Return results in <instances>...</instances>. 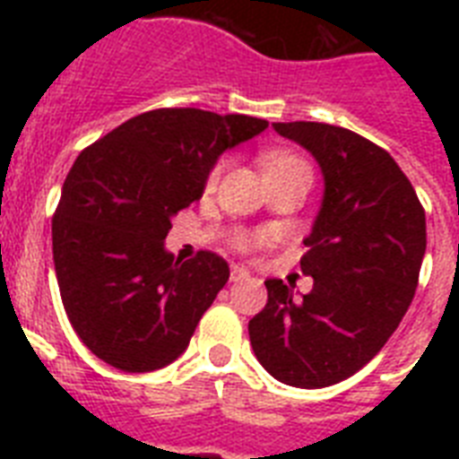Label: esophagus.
<instances>
[{
  "label": "esophagus",
  "instance_id": "esophagus-1",
  "mask_svg": "<svg viewBox=\"0 0 459 459\" xmlns=\"http://www.w3.org/2000/svg\"><path fill=\"white\" fill-rule=\"evenodd\" d=\"M247 279H250V272H247L245 266H238V264L230 266V281H233V283H238V281H247Z\"/></svg>",
  "mask_w": 459,
  "mask_h": 459
}]
</instances>
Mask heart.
Returning <instances> with one entry per match:
<instances>
[{"label":"heart","mask_w":459,"mask_h":459,"mask_svg":"<svg viewBox=\"0 0 459 459\" xmlns=\"http://www.w3.org/2000/svg\"><path fill=\"white\" fill-rule=\"evenodd\" d=\"M288 166H307L305 159L300 154H293V152H264L262 154V171L264 173H272V171H279V169H288ZM223 171V161H216L212 166V171H209V178H207V186H214L219 176ZM269 240V233L266 230H236L233 236H230V245L240 252H250L259 245H264Z\"/></svg>","instance_id":"heart-1"}]
</instances>
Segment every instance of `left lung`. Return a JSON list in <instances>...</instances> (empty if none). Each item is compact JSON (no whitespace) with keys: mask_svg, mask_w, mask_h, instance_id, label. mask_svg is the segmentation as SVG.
<instances>
[{"mask_svg":"<svg viewBox=\"0 0 459 459\" xmlns=\"http://www.w3.org/2000/svg\"><path fill=\"white\" fill-rule=\"evenodd\" d=\"M273 131L309 150L324 173V202L300 259L314 288L298 300L269 279V300L247 331L281 384L326 388L362 369L405 316L427 252V216L405 173L371 140L314 121Z\"/></svg>","mask_w":459,"mask_h":459,"instance_id":"left-lung-1","label":"left lung"}]
</instances>
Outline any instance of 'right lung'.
Masks as SVG:
<instances>
[{"instance_id": "right-lung-1", "label": "right lung", "mask_w": 459, "mask_h": 459, "mask_svg": "<svg viewBox=\"0 0 459 459\" xmlns=\"http://www.w3.org/2000/svg\"><path fill=\"white\" fill-rule=\"evenodd\" d=\"M264 118L154 109L85 147L52 219L59 293L90 352L121 371H154L187 348L229 264L164 250L171 216L200 200L219 154L255 138Z\"/></svg>"}]
</instances>
